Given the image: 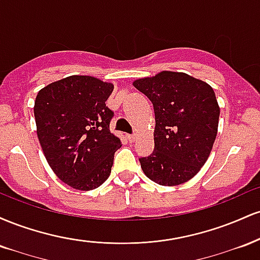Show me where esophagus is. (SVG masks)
<instances>
[{
    "label": "esophagus",
    "instance_id": "obj_1",
    "mask_svg": "<svg viewBox=\"0 0 260 260\" xmlns=\"http://www.w3.org/2000/svg\"><path fill=\"white\" fill-rule=\"evenodd\" d=\"M136 138H137V136H136V134H128V136H127V139L129 140L131 143H133L134 140H136Z\"/></svg>",
    "mask_w": 260,
    "mask_h": 260
}]
</instances>
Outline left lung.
Returning a JSON list of instances; mask_svg holds the SVG:
<instances>
[{"label": "left lung", "instance_id": "obj_1", "mask_svg": "<svg viewBox=\"0 0 260 260\" xmlns=\"http://www.w3.org/2000/svg\"><path fill=\"white\" fill-rule=\"evenodd\" d=\"M133 85L153 103L154 151L140 157L148 178L177 186L194 177L215 142L220 107L213 88L181 72L162 71Z\"/></svg>", "mask_w": 260, "mask_h": 260}]
</instances>
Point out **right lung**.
<instances>
[{"label": "right lung", "mask_w": 260, "mask_h": 260, "mask_svg": "<svg viewBox=\"0 0 260 260\" xmlns=\"http://www.w3.org/2000/svg\"><path fill=\"white\" fill-rule=\"evenodd\" d=\"M113 84L90 76H71L46 85L34 105L39 142L50 168L74 189H95L111 174L121 148L111 133L106 106Z\"/></svg>", "instance_id": "1"}]
</instances>
